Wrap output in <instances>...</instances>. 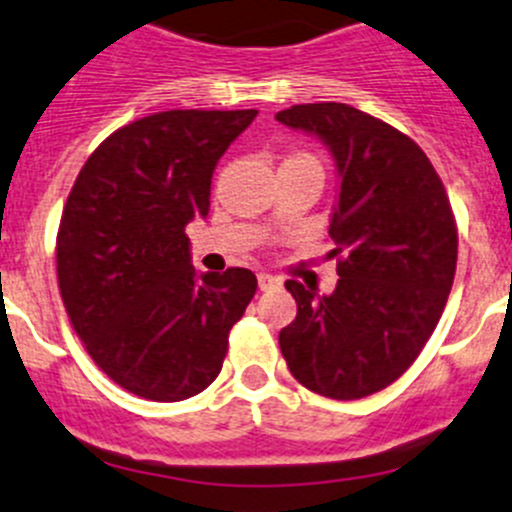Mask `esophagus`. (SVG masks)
Here are the masks:
<instances>
[{"label": "esophagus", "mask_w": 512, "mask_h": 512, "mask_svg": "<svg viewBox=\"0 0 512 512\" xmlns=\"http://www.w3.org/2000/svg\"><path fill=\"white\" fill-rule=\"evenodd\" d=\"M257 285H260V290H272V287L282 285V280L277 275H270V272H260L257 275Z\"/></svg>", "instance_id": "1"}]
</instances>
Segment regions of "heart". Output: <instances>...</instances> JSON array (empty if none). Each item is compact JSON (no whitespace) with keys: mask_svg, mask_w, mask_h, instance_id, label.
I'll return each instance as SVG.
<instances>
[{"mask_svg":"<svg viewBox=\"0 0 512 512\" xmlns=\"http://www.w3.org/2000/svg\"><path fill=\"white\" fill-rule=\"evenodd\" d=\"M297 157H310V155H297Z\"/></svg>","mask_w":512,"mask_h":512,"instance_id":"obj_1","label":"heart"}]
</instances>
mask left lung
<instances>
[{"label": "left lung", "instance_id": "1", "mask_svg": "<svg viewBox=\"0 0 512 512\" xmlns=\"http://www.w3.org/2000/svg\"><path fill=\"white\" fill-rule=\"evenodd\" d=\"M320 137L340 195L330 220L337 287L287 280L297 317L280 350L300 385L332 400L388 388L415 362L448 302L458 227L428 155L388 122L350 104H295L275 114Z\"/></svg>", "mask_w": 512, "mask_h": 512}]
</instances>
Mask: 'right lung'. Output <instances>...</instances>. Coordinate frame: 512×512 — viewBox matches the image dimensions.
<instances>
[{
    "mask_svg": "<svg viewBox=\"0 0 512 512\" xmlns=\"http://www.w3.org/2000/svg\"><path fill=\"white\" fill-rule=\"evenodd\" d=\"M257 109H170L124 124L89 155L57 232V280L74 332L119 388L187 400L220 375L255 297L245 267L197 275L185 227L210 212L227 147Z\"/></svg>",
    "mask_w": 512,
    "mask_h": 512,
    "instance_id": "add662e5",
    "label": "right lung"
}]
</instances>
